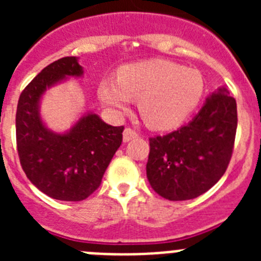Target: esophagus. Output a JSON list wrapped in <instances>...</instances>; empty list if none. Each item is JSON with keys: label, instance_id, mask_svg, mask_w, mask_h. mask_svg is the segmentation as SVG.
I'll list each match as a JSON object with an SVG mask.
<instances>
[{"label": "esophagus", "instance_id": "esophagus-1", "mask_svg": "<svg viewBox=\"0 0 261 261\" xmlns=\"http://www.w3.org/2000/svg\"><path fill=\"white\" fill-rule=\"evenodd\" d=\"M136 137H137V132H136V130H133L132 128L124 129V133H123L124 142L130 141V140H133V138H136Z\"/></svg>", "mask_w": 261, "mask_h": 261}]
</instances>
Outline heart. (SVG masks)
I'll use <instances>...</instances> for the list:
<instances>
[{
  "instance_id": "obj_1",
  "label": "heart",
  "mask_w": 261,
  "mask_h": 261,
  "mask_svg": "<svg viewBox=\"0 0 261 261\" xmlns=\"http://www.w3.org/2000/svg\"><path fill=\"white\" fill-rule=\"evenodd\" d=\"M204 87L199 70L155 59L124 65L117 80L100 81L98 94L119 115L128 112L132 100H140L145 123L156 130H170L181 125L197 108Z\"/></svg>"
}]
</instances>
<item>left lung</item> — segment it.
I'll use <instances>...</instances> for the list:
<instances>
[{
  "instance_id": "left-lung-1",
  "label": "left lung",
  "mask_w": 261,
  "mask_h": 261,
  "mask_svg": "<svg viewBox=\"0 0 261 261\" xmlns=\"http://www.w3.org/2000/svg\"><path fill=\"white\" fill-rule=\"evenodd\" d=\"M237 124V102L222 87L187 125L149 138L146 176L151 188L170 201L195 199L211 190L229 166Z\"/></svg>"
}]
</instances>
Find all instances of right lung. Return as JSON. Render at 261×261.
<instances>
[{"label":"right lung","instance_id":"add662e5","mask_svg":"<svg viewBox=\"0 0 261 261\" xmlns=\"http://www.w3.org/2000/svg\"><path fill=\"white\" fill-rule=\"evenodd\" d=\"M82 74L77 57H62L45 66L18 100L15 129L23 171L39 191L61 201L87 199L123 141L124 126L108 125L93 112L65 133L52 132L43 123L40 99L45 90Z\"/></svg>","mask_w":261,"mask_h":261}]
</instances>
